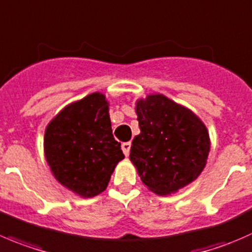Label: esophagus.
Wrapping results in <instances>:
<instances>
[{"label": "esophagus", "instance_id": "esophagus-1", "mask_svg": "<svg viewBox=\"0 0 252 252\" xmlns=\"http://www.w3.org/2000/svg\"><path fill=\"white\" fill-rule=\"evenodd\" d=\"M121 148H123L124 154L127 157L129 154V149H131V142H125V143L121 144Z\"/></svg>", "mask_w": 252, "mask_h": 252}]
</instances>
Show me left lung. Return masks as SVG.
<instances>
[{"label": "left lung", "mask_w": 252, "mask_h": 252, "mask_svg": "<svg viewBox=\"0 0 252 252\" xmlns=\"http://www.w3.org/2000/svg\"><path fill=\"white\" fill-rule=\"evenodd\" d=\"M136 114L141 133L132 141L129 160L148 190L166 196L195 181L211 149L201 119L163 94L138 99Z\"/></svg>", "instance_id": "left-lung-1"}]
</instances>
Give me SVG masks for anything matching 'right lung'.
Segmentation results:
<instances>
[{"mask_svg":"<svg viewBox=\"0 0 252 252\" xmlns=\"http://www.w3.org/2000/svg\"><path fill=\"white\" fill-rule=\"evenodd\" d=\"M113 136L109 103L99 92L64 106L49 123L44 152L52 175L81 197L103 192L125 158Z\"/></svg>","mask_w":252,"mask_h":252,"instance_id":"right-lung-1","label":"right lung"}]
</instances>
